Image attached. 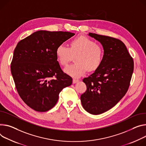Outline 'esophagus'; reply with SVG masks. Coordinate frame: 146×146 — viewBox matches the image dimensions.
Instances as JSON below:
<instances>
[{
  "mask_svg": "<svg viewBox=\"0 0 146 146\" xmlns=\"http://www.w3.org/2000/svg\"><path fill=\"white\" fill-rule=\"evenodd\" d=\"M78 82H79V80H76V79H73V84H76V83H78Z\"/></svg>",
  "mask_w": 146,
  "mask_h": 146,
  "instance_id": "1",
  "label": "esophagus"
}]
</instances>
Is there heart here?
<instances>
[{"instance_id":"b5f03b06","label":"heart","mask_w":146,"mask_h":146,"mask_svg":"<svg viewBox=\"0 0 146 146\" xmlns=\"http://www.w3.org/2000/svg\"><path fill=\"white\" fill-rule=\"evenodd\" d=\"M102 46L84 35L78 36L70 42L69 47L63 44L56 49V55L59 63L66 66L73 56L75 63L66 67L64 72L73 78H79L87 71L94 72L98 69L104 58Z\"/></svg>"}]
</instances>
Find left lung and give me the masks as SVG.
Instances as JSON below:
<instances>
[{
	"mask_svg": "<svg viewBox=\"0 0 146 146\" xmlns=\"http://www.w3.org/2000/svg\"><path fill=\"white\" fill-rule=\"evenodd\" d=\"M102 44L104 58L100 67L83 82L87 90L81 97L84 109L99 115L111 109L126 94L134 69L132 57L120 39L90 33Z\"/></svg>",
	"mask_w": 146,
	"mask_h": 146,
	"instance_id": "obj_1",
	"label": "left lung"
}]
</instances>
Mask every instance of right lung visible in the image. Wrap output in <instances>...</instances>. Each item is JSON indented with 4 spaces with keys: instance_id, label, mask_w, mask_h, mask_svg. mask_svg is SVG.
I'll return each mask as SVG.
<instances>
[{
    "instance_id": "obj_1",
    "label": "right lung",
    "mask_w": 146,
    "mask_h": 146,
    "mask_svg": "<svg viewBox=\"0 0 146 146\" xmlns=\"http://www.w3.org/2000/svg\"><path fill=\"white\" fill-rule=\"evenodd\" d=\"M75 34L38 31L22 39L14 50L11 73L22 100L38 112L56 105L60 92L72 84L57 60V46Z\"/></svg>"
}]
</instances>
